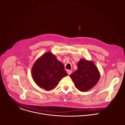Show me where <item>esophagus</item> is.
<instances>
[{"instance_id": "1", "label": "esophagus", "mask_w": 125, "mask_h": 125, "mask_svg": "<svg viewBox=\"0 0 125 125\" xmlns=\"http://www.w3.org/2000/svg\"><path fill=\"white\" fill-rule=\"evenodd\" d=\"M67 73H68V74L69 75H70V74H71V70H67Z\"/></svg>"}]
</instances>
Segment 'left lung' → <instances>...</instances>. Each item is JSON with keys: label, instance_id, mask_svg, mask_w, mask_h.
Masks as SVG:
<instances>
[{"label": "left lung", "instance_id": "1", "mask_svg": "<svg viewBox=\"0 0 125 125\" xmlns=\"http://www.w3.org/2000/svg\"><path fill=\"white\" fill-rule=\"evenodd\" d=\"M76 89L85 92L92 89L98 82L100 74L92 61L82 59L77 63V69L70 74Z\"/></svg>", "mask_w": 125, "mask_h": 125}]
</instances>
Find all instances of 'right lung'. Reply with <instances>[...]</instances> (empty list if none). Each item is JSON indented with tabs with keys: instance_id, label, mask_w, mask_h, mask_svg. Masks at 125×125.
Returning a JSON list of instances; mask_svg holds the SVG:
<instances>
[{
	"instance_id": "obj_1",
	"label": "right lung",
	"mask_w": 125,
	"mask_h": 125,
	"mask_svg": "<svg viewBox=\"0 0 125 125\" xmlns=\"http://www.w3.org/2000/svg\"><path fill=\"white\" fill-rule=\"evenodd\" d=\"M32 75L38 86L50 90L54 89L68 74L63 63L51 52H47L36 61L32 68Z\"/></svg>"
}]
</instances>
